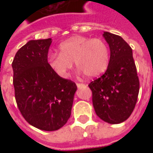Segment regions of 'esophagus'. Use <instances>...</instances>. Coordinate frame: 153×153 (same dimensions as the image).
<instances>
[{"label": "esophagus", "mask_w": 153, "mask_h": 153, "mask_svg": "<svg viewBox=\"0 0 153 153\" xmlns=\"http://www.w3.org/2000/svg\"><path fill=\"white\" fill-rule=\"evenodd\" d=\"M76 85H77V87H78V88H80V87H81V86H83V83H76Z\"/></svg>", "instance_id": "esophagus-1"}]
</instances>
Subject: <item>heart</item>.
Returning <instances> with one entry per match:
<instances>
[{
  "instance_id": "heart-1",
  "label": "heart",
  "mask_w": 153,
  "mask_h": 153,
  "mask_svg": "<svg viewBox=\"0 0 153 153\" xmlns=\"http://www.w3.org/2000/svg\"><path fill=\"white\" fill-rule=\"evenodd\" d=\"M60 53H51L47 62L60 78L65 79L73 67V62L86 76L95 78L108 68L110 51L106 43L100 38L74 36L59 45Z\"/></svg>"
}]
</instances>
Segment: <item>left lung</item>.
I'll list each match as a JSON object with an SVG mask.
<instances>
[{
  "instance_id": "8db88e82",
  "label": "left lung",
  "mask_w": 153,
  "mask_h": 153,
  "mask_svg": "<svg viewBox=\"0 0 153 153\" xmlns=\"http://www.w3.org/2000/svg\"><path fill=\"white\" fill-rule=\"evenodd\" d=\"M111 51L109 65L102 76L88 84L97 115L109 124H120L130 116L139 92L133 51L118 35L104 32Z\"/></svg>"
}]
</instances>
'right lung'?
I'll return each instance as SVG.
<instances>
[{"instance_id": "add662e5", "label": "right lung", "mask_w": 153, "mask_h": 153, "mask_svg": "<svg viewBox=\"0 0 153 153\" xmlns=\"http://www.w3.org/2000/svg\"><path fill=\"white\" fill-rule=\"evenodd\" d=\"M51 38L28 41L12 62L13 84L19 109L26 121L45 131H55L71 115L75 83L58 76L47 62Z\"/></svg>"}]
</instances>
